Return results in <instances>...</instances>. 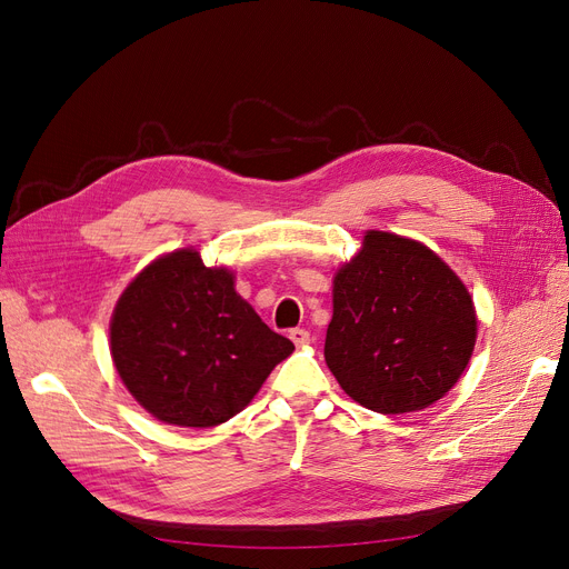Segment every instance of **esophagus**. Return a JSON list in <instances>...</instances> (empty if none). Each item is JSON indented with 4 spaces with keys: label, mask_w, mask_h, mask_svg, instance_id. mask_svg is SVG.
<instances>
[{
    "label": "esophagus",
    "mask_w": 569,
    "mask_h": 569,
    "mask_svg": "<svg viewBox=\"0 0 569 569\" xmlns=\"http://www.w3.org/2000/svg\"><path fill=\"white\" fill-rule=\"evenodd\" d=\"M290 339H292V343H295V346H307V343L311 341L309 332H307V330H302V328H295V330H290Z\"/></svg>",
    "instance_id": "obj_1"
}]
</instances>
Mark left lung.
<instances>
[{"label":"left lung","instance_id":"8db88e82","mask_svg":"<svg viewBox=\"0 0 569 569\" xmlns=\"http://www.w3.org/2000/svg\"><path fill=\"white\" fill-rule=\"evenodd\" d=\"M475 341L472 295L421 241L369 230L337 269L326 362L358 405L379 413L435 405L465 372Z\"/></svg>","mask_w":569,"mask_h":569}]
</instances>
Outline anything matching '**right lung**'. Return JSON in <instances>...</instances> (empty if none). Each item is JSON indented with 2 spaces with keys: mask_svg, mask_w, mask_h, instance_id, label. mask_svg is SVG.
<instances>
[{
  "mask_svg": "<svg viewBox=\"0 0 569 569\" xmlns=\"http://www.w3.org/2000/svg\"><path fill=\"white\" fill-rule=\"evenodd\" d=\"M109 335L132 398L181 428L230 421L295 351L234 290L232 271L207 267L194 249L143 267L122 290Z\"/></svg>",
  "mask_w": 569,
  "mask_h": 569,
  "instance_id": "right-lung-1",
  "label": "right lung"
}]
</instances>
